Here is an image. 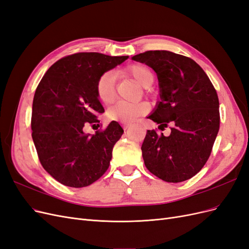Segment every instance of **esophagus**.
I'll return each instance as SVG.
<instances>
[{
	"mask_svg": "<svg viewBox=\"0 0 249 249\" xmlns=\"http://www.w3.org/2000/svg\"><path fill=\"white\" fill-rule=\"evenodd\" d=\"M131 126H132L131 124H124V130H129V129H131Z\"/></svg>",
	"mask_w": 249,
	"mask_h": 249,
	"instance_id": "34e87169",
	"label": "esophagus"
}]
</instances>
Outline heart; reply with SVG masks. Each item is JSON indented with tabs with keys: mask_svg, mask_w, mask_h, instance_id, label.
Instances as JSON below:
<instances>
[{
	"mask_svg": "<svg viewBox=\"0 0 249 249\" xmlns=\"http://www.w3.org/2000/svg\"><path fill=\"white\" fill-rule=\"evenodd\" d=\"M125 71L142 87L147 88L153 84L154 74L145 65L133 64L127 67ZM96 95L104 105H110L115 101V76L112 71L105 72L97 80ZM149 107L145 103H117L108 110L107 116L116 122L132 123L147 113Z\"/></svg>",
	"mask_w": 249,
	"mask_h": 249,
	"instance_id": "1",
	"label": "heart"
}]
</instances>
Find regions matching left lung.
Returning <instances> with one entry per match:
<instances>
[{
    "label": "left lung",
    "instance_id": "1",
    "mask_svg": "<svg viewBox=\"0 0 249 249\" xmlns=\"http://www.w3.org/2000/svg\"><path fill=\"white\" fill-rule=\"evenodd\" d=\"M156 71L160 101L147 118L169 136L148 130L141 150L146 168L168 183L184 182L205 166L219 131V101L207 73L189 57L147 51L132 57Z\"/></svg>",
    "mask_w": 249,
    "mask_h": 249
}]
</instances>
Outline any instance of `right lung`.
I'll return each instance as SVG.
<instances>
[{
	"mask_svg": "<svg viewBox=\"0 0 249 249\" xmlns=\"http://www.w3.org/2000/svg\"><path fill=\"white\" fill-rule=\"evenodd\" d=\"M127 58L77 53L53 64L37 86L32 138L42 167L59 183L86 187L109 168L123 127L112 122L94 135L83 130L100 123L97 114L105 111L96 95L97 80Z\"/></svg>",
	"mask_w": 249,
	"mask_h": 249,
	"instance_id": "obj_1",
	"label": "right lung"
}]
</instances>
